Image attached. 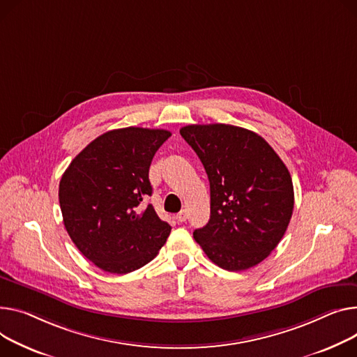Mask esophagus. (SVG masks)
Wrapping results in <instances>:
<instances>
[{"label":"esophagus","instance_id":"1","mask_svg":"<svg viewBox=\"0 0 357 357\" xmlns=\"http://www.w3.org/2000/svg\"><path fill=\"white\" fill-rule=\"evenodd\" d=\"M188 220V212L186 211H181L176 215V221L178 222H185Z\"/></svg>","mask_w":357,"mask_h":357}]
</instances>
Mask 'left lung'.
<instances>
[{
    "label": "left lung",
    "instance_id": "left-lung-1",
    "mask_svg": "<svg viewBox=\"0 0 357 357\" xmlns=\"http://www.w3.org/2000/svg\"><path fill=\"white\" fill-rule=\"evenodd\" d=\"M209 179L211 217L194 231L213 264L248 270L266 259L286 232L294 208L287 166L259 135L232 125L181 130Z\"/></svg>",
    "mask_w": 357,
    "mask_h": 357
}]
</instances>
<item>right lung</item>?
<instances>
[{"mask_svg":"<svg viewBox=\"0 0 357 357\" xmlns=\"http://www.w3.org/2000/svg\"><path fill=\"white\" fill-rule=\"evenodd\" d=\"M165 129L123 128L100 135L73 159L61 176L59 201L71 241L91 263L128 274L152 261L171 234L149 204V166Z\"/></svg>","mask_w":357,"mask_h":357,"instance_id":"1","label":"right lung"}]
</instances>
